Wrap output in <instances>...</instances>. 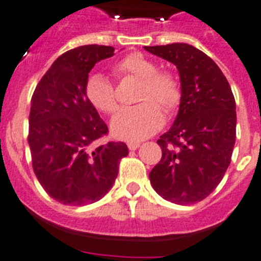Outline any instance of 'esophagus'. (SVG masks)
Returning <instances> with one entry per match:
<instances>
[{
  "label": "esophagus",
  "instance_id": "esophagus-1",
  "mask_svg": "<svg viewBox=\"0 0 261 261\" xmlns=\"http://www.w3.org/2000/svg\"><path fill=\"white\" fill-rule=\"evenodd\" d=\"M127 147L130 151H135V149H138V148L140 147V143H136V142H128L127 143Z\"/></svg>",
  "mask_w": 261,
  "mask_h": 261
}]
</instances>
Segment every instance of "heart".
<instances>
[{
	"label": "heart",
	"instance_id": "heart-1",
	"mask_svg": "<svg viewBox=\"0 0 261 261\" xmlns=\"http://www.w3.org/2000/svg\"><path fill=\"white\" fill-rule=\"evenodd\" d=\"M114 71L118 76H134L143 82L136 107L123 108L112 119V133L116 138L127 142H140L156 134L164 125V114L179 107L182 90L173 72L159 70L151 58L142 53H130L122 58ZM88 101L93 108L105 114H113L117 110L116 90L112 82L102 74H92L84 87Z\"/></svg>",
	"mask_w": 261,
	"mask_h": 261
}]
</instances>
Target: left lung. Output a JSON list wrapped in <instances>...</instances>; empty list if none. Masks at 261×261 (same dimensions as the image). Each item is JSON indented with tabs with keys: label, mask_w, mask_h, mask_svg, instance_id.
I'll list each match as a JSON object with an SVG mask.
<instances>
[{
	"label": "left lung",
	"mask_w": 261,
	"mask_h": 261,
	"mask_svg": "<svg viewBox=\"0 0 261 261\" xmlns=\"http://www.w3.org/2000/svg\"><path fill=\"white\" fill-rule=\"evenodd\" d=\"M174 63L179 71V112L157 144L160 163L149 173L152 187L166 200L192 204L205 199L224 178L236 144L233 92L220 67L195 46L183 43L144 46Z\"/></svg>",
	"instance_id": "left-lung-1"
}]
</instances>
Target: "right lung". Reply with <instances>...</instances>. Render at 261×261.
Wrapping results in <instances>:
<instances>
[{
    "instance_id": "right-lung-1",
    "label": "right lung",
    "mask_w": 261,
    "mask_h": 261,
    "mask_svg": "<svg viewBox=\"0 0 261 261\" xmlns=\"http://www.w3.org/2000/svg\"><path fill=\"white\" fill-rule=\"evenodd\" d=\"M114 55L113 46L84 45L57 58L35 88L28 118L32 168L46 194L67 205L95 203L112 189L122 142L98 145L108 126L87 98L88 72Z\"/></svg>"
}]
</instances>
